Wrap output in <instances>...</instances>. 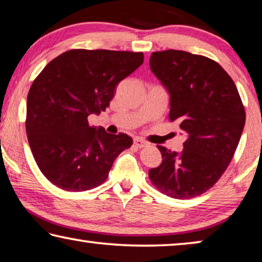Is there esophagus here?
Returning a JSON list of instances; mask_svg holds the SVG:
<instances>
[{"label": "esophagus", "mask_w": 262, "mask_h": 262, "mask_svg": "<svg viewBox=\"0 0 262 262\" xmlns=\"http://www.w3.org/2000/svg\"><path fill=\"white\" fill-rule=\"evenodd\" d=\"M149 143L147 141H144V140H142V139H135L134 140V145L136 148H144V147H147Z\"/></svg>", "instance_id": "1"}]
</instances>
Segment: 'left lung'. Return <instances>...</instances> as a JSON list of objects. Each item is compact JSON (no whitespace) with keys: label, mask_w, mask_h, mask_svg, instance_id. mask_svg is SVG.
Listing matches in <instances>:
<instances>
[{"label":"left lung","mask_w":262,"mask_h":262,"mask_svg":"<svg viewBox=\"0 0 262 262\" xmlns=\"http://www.w3.org/2000/svg\"><path fill=\"white\" fill-rule=\"evenodd\" d=\"M150 68L170 94L168 118L187 139L178 155L157 145L163 161L149 170L159 192L192 199L210 189L224 173L245 126L237 86L216 61L185 51L154 52Z\"/></svg>","instance_id":"obj_1"}]
</instances>
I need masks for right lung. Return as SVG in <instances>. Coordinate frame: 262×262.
Instances as JSON below:
<instances>
[{
  "instance_id": "right-lung-1",
  "label": "right lung",
  "mask_w": 262,
  "mask_h": 262,
  "mask_svg": "<svg viewBox=\"0 0 262 262\" xmlns=\"http://www.w3.org/2000/svg\"><path fill=\"white\" fill-rule=\"evenodd\" d=\"M143 63V53L70 50L53 59L31 85L25 128L42 174L69 192L98 187L133 139L90 126L88 117L110 106L123 78Z\"/></svg>"
}]
</instances>
